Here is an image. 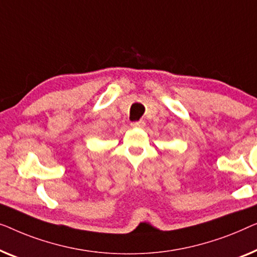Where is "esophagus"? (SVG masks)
Returning a JSON list of instances; mask_svg holds the SVG:
<instances>
[{"label":"esophagus","instance_id":"1","mask_svg":"<svg viewBox=\"0 0 257 257\" xmlns=\"http://www.w3.org/2000/svg\"><path fill=\"white\" fill-rule=\"evenodd\" d=\"M144 121H137V122H133L132 127L133 128H143L144 127Z\"/></svg>","mask_w":257,"mask_h":257}]
</instances>
